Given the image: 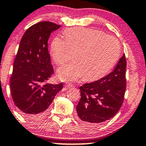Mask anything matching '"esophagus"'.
Wrapping results in <instances>:
<instances>
[{
  "mask_svg": "<svg viewBox=\"0 0 146 146\" xmlns=\"http://www.w3.org/2000/svg\"><path fill=\"white\" fill-rule=\"evenodd\" d=\"M65 88L66 89H70V88H71L72 86H73V85H72L71 84H69V83H66V84H65Z\"/></svg>",
  "mask_w": 146,
  "mask_h": 146,
  "instance_id": "esophagus-1",
  "label": "esophagus"
}]
</instances>
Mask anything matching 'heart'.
Here are the masks:
<instances>
[{
  "label": "heart",
  "mask_w": 146,
  "mask_h": 146,
  "mask_svg": "<svg viewBox=\"0 0 146 146\" xmlns=\"http://www.w3.org/2000/svg\"><path fill=\"white\" fill-rule=\"evenodd\" d=\"M66 39L56 36L51 43L50 53L54 62L63 64L57 78L62 81L74 82L85 76L87 80L101 78L116 64L120 55V44L113 36L92 28H72L64 32Z\"/></svg>",
  "instance_id": "1"
}]
</instances>
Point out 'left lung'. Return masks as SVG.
Masks as SVG:
<instances>
[{
  "instance_id": "obj_1",
  "label": "left lung",
  "mask_w": 146,
  "mask_h": 146,
  "mask_svg": "<svg viewBox=\"0 0 146 146\" xmlns=\"http://www.w3.org/2000/svg\"><path fill=\"white\" fill-rule=\"evenodd\" d=\"M125 54L114 69L99 80L80 87V100L76 107L78 119L89 125H100L119 111L126 89Z\"/></svg>"
}]
</instances>
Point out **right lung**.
I'll return each instance as SVG.
<instances>
[{"label": "right lung", "mask_w": 146, "mask_h": 146, "mask_svg": "<svg viewBox=\"0 0 146 146\" xmlns=\"http://www.w3.org/2000/svg\"><path fill=\"white\" fill-rule=\"evenodd\" d=\"M60 27L52 22H39L30 27L21 40L10 78V90L14 104L25 118L44 117L63 87V83L47 82L54 73L48 40Z\"/></svg>", "instance_id": "right-lung-1"}]
</instances>
